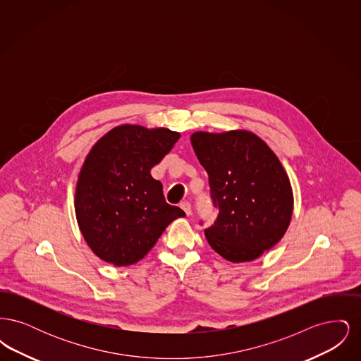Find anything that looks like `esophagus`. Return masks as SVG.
Segmentation results:
<instances>
[{
  "mask_svg": "<svg viewBox=\"0 0 361 361\" xmlns=\"http://www.w3.org/2000/svg\"><path fill=\"white\" fill-rule=\"evenodd\" d=\"M180 207L184 209V212H185L188 216L192 214V208H190V204H189L188 202H183V203L180 204Z\"/></svg>",
  "mask_w": 361,
  "mask_h": 361,
  "instance_id": "34e87169",
  "label": "esophagus"
}]
</instances>
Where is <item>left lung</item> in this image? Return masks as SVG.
Wrapping results in <instances>:
<instances>
[{
  "mask_svg": "<svg viewBox=\"0 0 361 361\" xmlns=\"http://www.w3.org/2000/svg\"><path fill=\"white\" fill-rule=\"evenodd\" d=\"M190 142L219 207L216 222L204 230L209 246L230 262L256 259L291 222L288 174L271 147L247 130L197 131Z\"/></svg>",
  "mask_w": 361,
  "mask_h": 361,
  "instance_id": "1",
  "label": "left lung"
}]
</instances>
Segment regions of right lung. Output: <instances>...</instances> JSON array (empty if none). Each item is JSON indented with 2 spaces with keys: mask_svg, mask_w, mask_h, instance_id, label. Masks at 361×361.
Returning <instances> with one entry per match:
<instances>
[{
  "mask_svg": "<svg viewBox=\"0 0 361 361\" xmlns=\"http://www.w3.org/2000/svg\"><path fill=\"white\" fill-rule=\"evenodd\" d=\"M180 133L121 124L86 155L75 185L78 227L92 252L115 267L145 257L174 219L185 216L165 202L152 168L172 150Z\"/></svg>",
  "mask_w": 361,
  "mask_h": 361,
  "instance_id": "obj_1",
  "label": "right lung"
}]
</instances>
